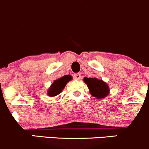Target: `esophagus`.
<instances>
[{
  "label": "esophagus",
  "mask_w": 149,
  "mask_h": 149,
  "mask_svg": "<svg viewBox=\"0 0 149 149\" xmlns=\"http://www.w3.org/2000/svg\"><path fill=\"white\" fill-rule=\"evenodd\" d=\"M81 73H75L74 74V78L76 80H80L81 79Z\"/></svg>",
  "instance_id": "obj_1"
}]
</instances>
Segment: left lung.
Masks as SVG:
<instances>
[{
  "mask_svg": "<svg viewBox=\"0 0 149 149\" xmlns=\"http://www.w3.org/2000/svg\"><path fill=\"white\" fill-rule=\"evenodd\" d=\"M83 81L87 85L91 95L96 97V99L104 98L109 95L110 90L108 85L102 80L97 79V78L85 77Z\"/></svg>",
  "mask_w": 149,
  "mask_h": 149,
  "instance_id": "8db88e82",
  "label": "left lung"
}]
</instances>
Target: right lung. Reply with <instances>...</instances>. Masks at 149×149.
I'll use <instances>...</instances> for the list:
<instances>
[{"label":"right lung","instance_id":"obj_1","mask_svg":"<svg viewBox=\"0 0 149 149\" xmlns=\"http://www.w3.org/2000/svg\"><path fill=\"white\" fill-rule=\"evenodd\" d=\"M72 79L71 76L66 75L63 77L55 80L47 90V95L49 97H55L62 92L66 85Z\"/></svg>","mask_w":149,"mask_h":149}]
</instances>
